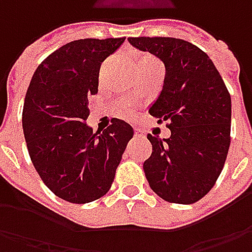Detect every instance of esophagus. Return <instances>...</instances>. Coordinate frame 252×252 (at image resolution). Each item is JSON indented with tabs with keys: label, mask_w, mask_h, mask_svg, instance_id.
<instances>
[{
	"label": "esophagus",
	"mask_w": 252,
	"mask_h": 252,
	"mask_svg": "<svg viewBox=\"0 0 252 252\" xmlns=\"http://www.w3.org/2000/svg\"><path fill=\"white\" fill-rule=\"evenodd\" d=\"M134 137H143V131H140L139 129H134Z\"/></svg>",
	"instance_id": "34e87169"
}]
</instances>
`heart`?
<instances>
[{
  "instance_id": "1",
  "label": "heart",
  "mask_w": 252,
  "mask_h": 252,
  "mask_svg": "<svg viewBox=\"0 0 252 252\" xmlns=\"http://www.w3.org/2000/svg\"><path fill=\"white\" fill-rule=\"evenodd\" d=\"M149 64H157V65H161L158 63V60L154 57V56H151L149 53H141L139 54V64L137 65H149Z\"/></svg>"
}]
</instances>
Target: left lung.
I'll list each match as a JSON object with an SVG mask.
<instances>
[{"mask_svg":"<svg viewBox=\"0 0 252 252\" xmlns=\"http://www.w3.org/2000/svg\"><path fill=\"white\" fill-rule=\"evenodd\" d=\"M161 59L165 78L149 113L167 121L168 139L153 146L143 169L150 188L171 203L190 205L215 187L230 147L231 98L213 62L198 46L175 37H129Z\"/></svg>","mask_w":252,"mask_h":252,"instance_id":"1","label":"left lung"}]
</instances>
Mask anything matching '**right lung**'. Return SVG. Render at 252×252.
I'll return each instance as SVG.
<instances>
[{"label":"right lung","instance_id":"obj_1","mask_svg":"<svg viewBox=\"0 0 252 252\" xmlns=\"http://www.w3.org/2000/svg\"><path fill=\"white\" fill-rule=\"evenodd\" d=\"M125 39L64 44L39 64L26 91L22 127L31 160L44 185L70 203H88L111 189L133 137L130 125L121 119H112L102 133L85 123L101 63Z\"/></svg>","mask_w":252,"mask_h":252}]
</instances>
